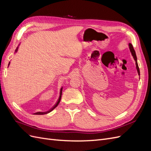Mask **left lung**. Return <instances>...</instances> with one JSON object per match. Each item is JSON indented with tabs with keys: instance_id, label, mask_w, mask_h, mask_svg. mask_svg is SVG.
Segmentation results:
<instances>
[{
	"instance_id": "left-lung-1",
	"label": "left lung",
	"mask_w": 151,
	"mask_h": 151,
	"mask_svg": "<svg viewBox=\"0 0 151 151\" xmlns=\"http://www.w3.org/2000/svg\"><path fill=\"white\" fill-rule=\"evenodd\" d=\"M129 48H130V52H131V53H132V55H133V57H134V60H135L137 70V71H138V74H139V75L140 76V70H139V66H138L137 62V56H136V54H135V50H134V49L133 46H132V45L131 43H129Z\"/></svg>"
}]
</instances>
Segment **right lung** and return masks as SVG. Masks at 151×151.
<instances>
[{
  "label": "right lung",
  "instance_id": "right-lung-1",
  "mask_svg": "<svg viewBox=\"0 0 151 151\" xmlns=\"http://www.w3.org/2000/svg\"><path fill=\"white\" fill-rule=\"evenodd\" d=\"M17 49L16 50L15 52H17ZM9 63H10V62L9 63ZM62 88L60 89V96H59V98H58V101H57L56 104H55L54 106H53L51 109H50L49 111H46V112H37V113H34V114H35V115H45V114H47V113H50V111H52L54 108H55L58 106V104H59V103H60V99H61V97H62Z\"/></svg>",
  "mask_w": 151,
  "mask_h": 151
}]
</instances>
